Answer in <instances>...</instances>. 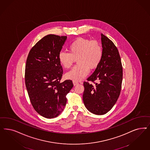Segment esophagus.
<instances>
[{"label": "esophagus", "mask_w": 150, "mask_h": 150, "mask_svg": "<svg viewBox=\"0 0 150 150\" xmlns=\"http://www.w3.org/2000/svg\"><path fill=\"white\" fill-rule=\"evenodd\" d=\"M78 83H78V82H76V81H73V84H74V86L78 85Z\"/></svg>", "instance_id": "1"}]
</instances>
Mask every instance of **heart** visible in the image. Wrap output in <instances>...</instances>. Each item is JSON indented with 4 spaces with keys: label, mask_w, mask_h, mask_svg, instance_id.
I'll return each mask as SVG.
<instances>
[{
    "label": "heart",
    "mask_w": 150,
    "mask_h": 150,
    "mask_svg": "<svg viewBox=\"0 0 150 150\" xmlns=\"http://www.w3.org/2000/svg\"><path fill=\"white\" fill-rule=\"evenodd\" d=\"M69 52H60L59 62L63 67L69 69L76 59L78 64L66 74V78L73 81L82 80L88 74L90 69L98 67L103 57L102 47L97 41L85 38H78L68 47Z\"/></svg>",
    "instance_id": "heart-1"
}]
</instances>
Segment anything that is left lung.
I'll list each match as a JSON object with an SVG mask.
<instances>
[{
  "label": "left lung",
  "instance_id": "obj_1",
  "mask_svg": "<svg viewBox=\"0 0 150 150\" xmlns=\"http://www.w3.org/2000/svg\"><path fill=\"white\" fill-rule=\"evenodd\" d=\"M101 61L88 81L98 83L95 86L84 82L83 101L93 114L101 115L112 108L119 98L122 81V67L118 49L114 42L103 34Z\"/></svg>",
  "mask_w": 150,
  "mask_h": 150
}]
</instances>
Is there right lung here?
Wrapping results in <instances>:
<instances>
[{"instance_id":"1","label":"right lung","mask_w":150,"mask_h":150,"mask_svg":"<svg viewBox=\"0 0 150 150\" xmlns=\"http://www.w3.org/2000/svg\"><path fill=\"white\" fill-rule=\"evenodd\" d=\"M67 36L49 34L31 48L26 59L25 86L35 110L47 118L56 117L66 105L72 81L61 83L63 70L58 55Z\"/></svg>"}]
</instances>
